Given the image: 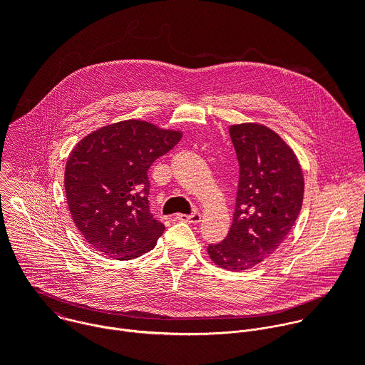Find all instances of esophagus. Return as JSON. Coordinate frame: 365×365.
<instances>
[{"mask_svg": "<svg viewBox=\"0 0 365 365\" xmlns=\"http://www.w3.org/2000/svg\"><path fill=\"white\" fill-rule=\"evenodd\" d=\"M179 221H185V222H189V224H199L200 222V214H197V212H195V214H192V215H178L176 217Z\"/></svg>", "mask_w": 365, "mask_h": 365, "instance_id": "1", "label": "esophagus"}]
</instances>
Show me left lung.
Returning a JSON list of instances; mask_svg holds the SVG:
<instances>
[{"label":"left lung","mask_w":365,"mask_h":365,"mask_svg":"<svg viewBox=\"0 0 365 365\" xmlns=\"http://www.w3.org/2000/svg\"><path fill=\"white\" fill-rule=\"evenodd\" d=\"M240 165L232 225L225 240L207 245L210 258L231 272L270 257L293 228L303 203L304 179L293 148L258 123L228 128Z\"/></svg>","instance_id":"obj_1"}]
</instances>
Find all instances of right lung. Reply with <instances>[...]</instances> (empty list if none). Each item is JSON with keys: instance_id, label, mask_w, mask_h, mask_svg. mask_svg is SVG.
Returning a JSON list of instances; mask_svg holds the SVG:
<instances>
[{"instance_id": "obj_1", "label": "right lung", "mask_w": 365, "mask_h": 365, "mask_svg": "<svg viewBox=\"0 0 365 365\" xmlns=\"http://www.w3.org/2000/svg\"><path fill=\"white\" fill-rule=\"evenodd\" d=\"M183 137L143 120L103 125L71 151L65 192L85 241L115 259H134L154 248L165 225L148 212L147 170Z\"/></svg>"}]
</instances>
